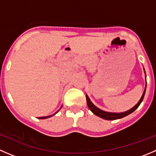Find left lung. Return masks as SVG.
Instances as JSON below:
<instances>
[{"mask_svg": "<svg viewBox=\"0 0 156 156\" xmlns=\"http://www.w3.org/2000/svg\"><path fill=\"white\" fill-rule=\"evenodd\" d=\"M144 72H145V70H144ZM145 74H146V72H145ZM146 87H145V89H144V93H143L142 97H141L140 100H139V102H138V103H136V104L135 105L133 108H131L130 109L127 110V111H126V112H124L116 113V112H108L103 111V110L100 109V108H97V106H94V105L93 104L92 102L90 101V100L89 97H88V96L86 95L87 104L88 108H90V111L92 112L94 115H96L102 118V119H106V120H115V119H122V118H124V117H125V116L130 115V113H132L133 112H134L136 108L139 107V106L140 105V103H142L143 100H144V95H145V93H146Z\"/></svg>", "mask_w": 156, "mask_h": 156, "instance_id": "8db88e82", "label": "left lung"}]
</instances>
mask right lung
I'll use <instances>...</instances> for the list:
<instances>
[{"label":"right lung","instance_id":"obj_1","mask_svg":"<svg viewBox=\"0 0 156 156\" xmlns=\"http://www.w3.org/2000/svg\"><path fill=\"white\" fill-rule=\"evenodd\" d=\"M61 107H62V106H61ZM59 109H60V108H59ZM59 110H58L57 112H56V113H57L58 112H59ZM56 113H55V114H56ZM55 114H53V115H55ZM53 115H49V116H45V117H39L38 119H48V118H50V117H51V116H53Z\"/></svg>","mask_w":156,"mask_h":156}]
</instances>
